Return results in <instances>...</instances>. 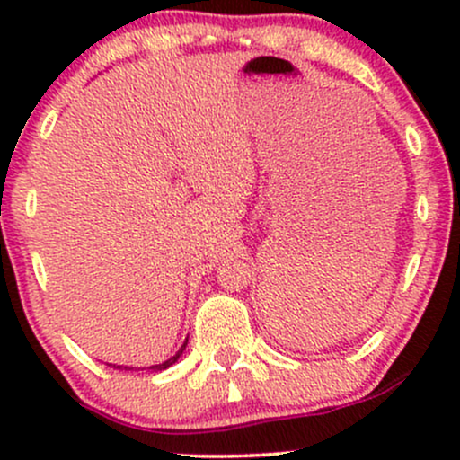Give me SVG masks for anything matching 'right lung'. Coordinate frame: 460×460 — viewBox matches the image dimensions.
I'll return each instance as SVG.
<instances>
[{"label": "right lung", "mask_w": 460, "mask_h": 460, "mask_svg": "<svg viewBox=\"0 0 460 460\" xmlns=\"http://www.w3.org/2000/svg\"><path fill=\"white\" fill-rule=\"evenodd\" d=\"M186 344H188V340H186ZM186 344H183V346H181V350H179L175 357H171V358H168V361H164V363H160V366H153L151 369H166V367H171V366H172V363H175V361H177V358H179V357H181V352H183V350H186ZM125 369H131V367H125Z\"/></svg>", "instance_id": "obj_1"}]
</instances>
